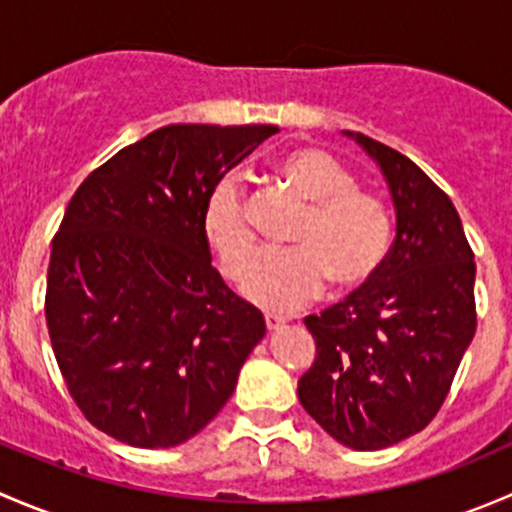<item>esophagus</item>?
<instances>
[{"label": "esophagus", "instance_id": "esophagus-1", "mask_svg": "<svg viewBox=\"0 0 512 512\" xmlns=\"http://www.w3.org/2000/svg\"><path fill=\"white\" fill-rule=\"evenodd\" d=\"M265 324H267V329H270V332H277V329L285 327L287 317H282V314L267 312V314H265Z\"/></svg>", "mask_w": 512, "mask_h": 512}]
</instances>
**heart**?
<instances>
[{
  "label": "heart",
  "instance_id": "obj_1",
  "mask_svg": "<svg viewBox=\"0 0 512 512\" xmlns=\"http://www.w3.org/2000/svg\"><path fill=\"white\" fill-rule=\"evenodd\" d=\"M277 175L307 200V213L294 227V247L267 250L240 280L250 302L267 309H294L322 292L356 289L384 262L391 218L376 195L356 188V178L322 148H297L277 163ZM203 235L225 275L237 277L257 247L242 183L225 175L203 208Z\"/></svg>",
  "mask_w": 512,
  "mask_h": 512
}]
</instances>
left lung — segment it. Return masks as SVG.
Here are the masks:
<instances>
[{"instance_id": "left-lung-1", "label": "left lung", "mask_w": 512, "mask_h": 512, "mask_svg": "<svg viewBox=\"0 0 512 512\" xmlns=\"http://www.w3.org/2000/svg\"><path fill=\"white\" fill-rule=\"evenodd\" d=\"M384 173L396 240L379 272L344 302L304 319L317 344L299 404L354 451L426 428L476 334V262L451 198L394 148L349 133Z\"/></svg>"}]
</instances>
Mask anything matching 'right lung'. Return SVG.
I'll use <instances>...</instances> for the list:
<instances>
[{"label":"right lung","instance_id":"obj_1","mask_svg":"<svg viewBox=\"0 0 512 512\" xmlns=\"http://www.w3.org/2000/svg\"><path fill=\"white\" fill-rule=\"evenodd\" d=\"M277 126L175 123L79 185L51 240L46 327L71 399L98 431L170 448L227 404L265 317L210 262V190Z\"/></svg>","mask_w":512,"mask_h":512}]
</instances>
